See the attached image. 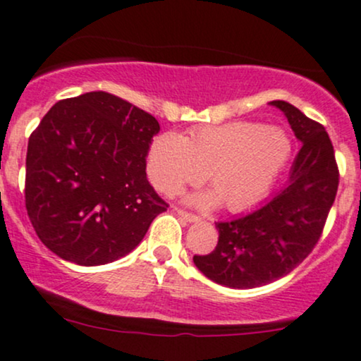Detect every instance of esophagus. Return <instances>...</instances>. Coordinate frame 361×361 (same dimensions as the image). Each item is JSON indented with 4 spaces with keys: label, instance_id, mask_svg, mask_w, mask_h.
I'll return each instance as SVG.
<instances>
[{
    "label": "esophagus",
    "instance_id": "34e87169",
    "mask_svg": "<svg viewBox=\"0 0 361 361\" xmlns=\"http://www.w3.org/2000/svg\"><path fill=\"white\" fill-rule=\"evenodd\" d=\"M175 212L180 215V217L183 219V221H186V222H198V221H200V217H198V215L185 212V210H181V209H175Z\"/></svg>",
    "mask_w": 361,
    "mask_h": 361
}]
</instances>
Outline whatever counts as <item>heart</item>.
Returning a JSON list of instances; mask_svg holds the SVG:
<instances>
[{"instance_id":"obj_1","label":"heart","mask_w":361,"mask_h":361,"mask_svg":"<svg viewBox=\"0 0 361 361\" xmlns=\"http://www.w3.org/2000/svg\"><path fill=\"white\" fill-rule=\"evenodd\" d=\"M292 154L290 137L280 127L235 120L195 128L183 139L166 132L152 139L147 175L164 195L207 180L215 192L195 195V205L212 207L224 200L229 210L259 202Z\"/></svg>"}]
</instances>
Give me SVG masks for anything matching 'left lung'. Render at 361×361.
Returning <instances> with one entry per match:
<instances>
[{
	"mask_svg": "<svg viewBox=\"0 0 361 361\" xmlns=\"http://www.w3.org/2000/svg\"><path fill=\"white\" fill-rule=\"evenodd\" d=\"M270 105L283 111L302 142L287 181L252 212L215 224V250L193 256L207 279L229 288L263 287L288 275L317 244L336 198L339 173L326 128L287 102Z\"/></svg>",
	"mask_w": 361,
	"mask_h": 361,
	"instance_id": "obj_1",
	"label": "left lung"
}]
</instances>
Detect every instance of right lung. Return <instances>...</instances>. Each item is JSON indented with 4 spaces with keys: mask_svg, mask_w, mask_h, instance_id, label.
Returning <instances> with one entry per match:
<instances>
[{
    "mask_svg": "<svg viewBox=\"0 0 361 361\" xmlns=\"http://www.w3.org/2000/svg\"><path fill=\"white\" fill-rule=\"evenodd\" d=\"M159 123L115 94L57 102L28 139L25 205L54 255L98 267L137 247L168 204L147 181Z\"/></svg>",
    "mask_w": 361,
    "mask_h": 361,
    "instance_id": "right-lung-1",
    "label": "right lung"
}]
</instances>
